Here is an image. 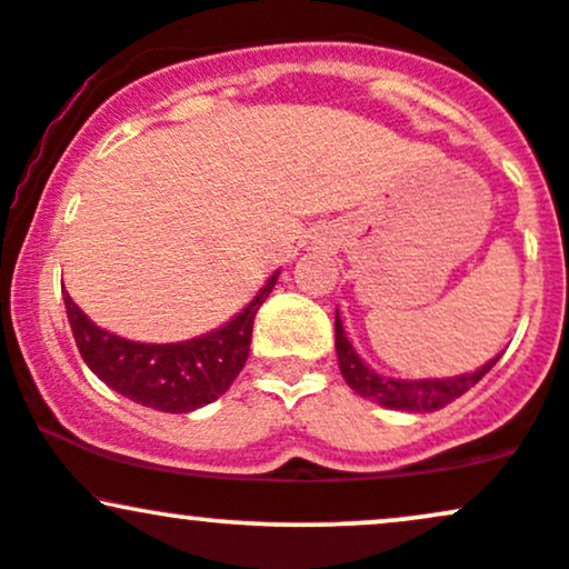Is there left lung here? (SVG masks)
Masks as SVG:
<instances>
[{
	"label": "left lung",
	"mask_w": 569,
	"mask_h": 569,
	"mask_svg": "<svg viewBox=\"0 0 569 569\" xmlns=\"http://www.w3.org/2000/svg\"><path fill=\"white\" fill-rule=\"evenodd\" d=\"M337 331V358H339V371H342L345 382L356 390L358 396L369 398V401L380 403L388 409H401V411H436L443 409L447 403H452L455 398H460L466 390H471L481 377L487 375L495 363H485L481 369H476L473 375H460L449 377V380H390V377H380L377 371H371L361 358L356 356L352 345L345 337L342 323H339V312L335 321Z\"/></svg>",
	"instance_id": "1"
}]
</instances>
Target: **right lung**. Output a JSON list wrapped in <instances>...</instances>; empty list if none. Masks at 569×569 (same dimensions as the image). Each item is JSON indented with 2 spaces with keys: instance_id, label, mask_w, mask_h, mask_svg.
Returning a JSON list of instances; mask_svg holds the SVG:
<instances>
[{
  "instance_id": "add662e5",
  "label": "right lung",
  "mask_w": 569,
  "mask_h": 569,
  "mask_svg": "<svg viewBox=\"0 0 569 569\" xmlns=\"http://www.w3.org/2000/svg\"><path fill=\"white\" fill-rule=\"evenodd\" d=\"M278 276L267 280L243 312L211 335L179 345H141L98 329L63 291L67 318L77 350L90 371L130 401L171 415L200 409L227 393L246 367L253 318L270 297Z\"/></svg>"
}]
</instances>
